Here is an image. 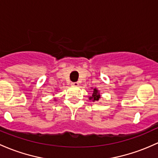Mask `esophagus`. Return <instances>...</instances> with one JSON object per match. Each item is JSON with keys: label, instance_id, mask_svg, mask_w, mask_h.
Listing matches in <instances>:
<instances>
[{"label": "esophagus", "instance_id": "obj_1", "mask_svg": "<svg viewBox=\"0 0 158 158\" xmlns=\"http://www.w3.org/2000/svg\"><path fill=\"white\" fill-rule=\"evenodd\" d=\"M71 85H72L73 86H75V87H77V86H79V83L78 82H72V83H71Z\"/></svg>", "mask_w": 158, "mask_h": 158}]
</instances>
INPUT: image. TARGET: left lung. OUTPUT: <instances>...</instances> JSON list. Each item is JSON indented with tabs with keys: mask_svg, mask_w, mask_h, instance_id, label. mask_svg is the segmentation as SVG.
<instances>
[{
	"mask_svg": "<svg viewBox=\"0 0 158 158\" xmlns=\"http://www.w3.org/2000/svg\"><path fill=\"white\" fill-rule=\"evenodd\" d=\"M92 89H93L92 95L90 97H88V99L93 102L98 101L99 99H100V98H101V96H100V91H99L98 88H92Z\"/></svg>",
	"mask_w": 158,
	"mask_h": 158,
	"instance_id": "left-lung-1",
	"label": "left lung"
}]
</instances>
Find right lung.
<instances>
[{
  "label": "right lung",
  "mask_w": 158,
  "mask_h": 158,
  "mask_svg": "<svg viewBox=\"0 0 158 158\" xmlns=\"http://www.w3.org/2000/svg\"><path fill=\"white\" fill-rule=\"evenodd\" d=\"M54 100H55V101H56V99L55 98H54Z\"/></svg>",
  "instance_id": "right-lung-1"
}]
</instances>
